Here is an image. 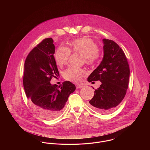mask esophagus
<instances>
[{"label": "esophagus", "instance_id": "34e87169", "mask_svg": "<svg viewBox=\"0 0 150 150\" xmlns=\"http://www.w3.org/2000/svg\"><path fill=\"white\" fill-rule=\"evenodd\" d=\"M83 87V86H81V85H77V86H76V88H78V89L82 88Z\"/></svg>", "mask_w": 150, "mask_h": 150}]
</instances>
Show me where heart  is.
<instances>
[{
    "label": "heart",
    "instance_id": "1",
    "mask_svg": "<svg viewBox=\"0 0 150 150\" xmlns=\"http://www.w3.org/2000/svg\"><path fill=\"white\" fill-rule=\"evenodd\" d=\"M73 52L80 53L84 56L86 64H93L97 61L100 57L98 47L91 39L82 38L75 39L71 44ZM70 50L64 46L59 47L55 53V60L57 64L61 66L66 64L70 57ZM86 75V72L80 69L69 67L64 72V78L74 83H79Z\"/></svg>",
    "mask_w": 150,
    "mask_h": 150
}]
</instances>
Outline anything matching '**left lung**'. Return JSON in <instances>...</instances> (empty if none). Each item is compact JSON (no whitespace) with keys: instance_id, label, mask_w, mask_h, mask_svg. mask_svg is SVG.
Instances as JSON below:
<instances>
[{"instance_id":"left-lung-1","label":"left lung","mask_w":150,"mask_h":150,"mask_svg":"<svg viewBox=\"0 0 150 150\" xmlns=\"http://www.w3.org/2000/svg\"><path fill=\"white\" fill-rule=\"evenodd\" d=\"M103 57L100 65L88 78L89 82L100 80L89 106L102 114L113 111L124 99L128 87L130 70L124 52L117 43L103 39ZM93 83V82H92Z\"/></svg>"}]
</instances>
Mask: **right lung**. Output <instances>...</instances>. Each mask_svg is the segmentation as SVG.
<instances>
[{
  "instance_id": "1",
  "label": "right lung",
  "mask_w": 150,
  "mask_h": 150,
  "mask_svg": "<svg viewBox=\"0 0 150 150\" xmlns=\"http://www.w3.org/2000/svg\"><path fill=\"white\" fill-rule=\"evenodd\" d=\"M52 38H46L29 53L25 62L23 84L30 106L47 120L61 113L66 102L76 87L69 81L57 87L50 81L59 75L54 57Z\"/></svg>"
}]
</instances>
